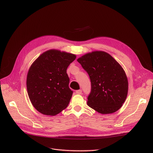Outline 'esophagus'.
<instances>
[{
    "label": "esophagus",
    "instance_id": "esophagus-1",
    "mask_svg": "<svg viewBox=\"0 0 153 153\" xmlns=\"http://www.w3.org/2000/svg\"><path fill=\"white\" fill-rule=\"evenodd\" d=\"M76 93L77 94H82V90H81V89L77 90V91H76Z\"/></svg>",
    "mask_w": 153,
    "mask_h": 153
}]
</instances>
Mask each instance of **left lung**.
Here are the masks:
<instances>
[{"label": "left lung", "instance_id": "8db88e82", "mask_svg": "<svg viewBox=\"0 0 153 153\" xmlns=\"http://www.w3.org/2000/svg\"><path fill=\"white\" fill-rule=\"evenodd\" d=\"M77 61L91 79L87 105L102 114L114 113L121 108L127 97L128 82L120 64L101 51L85 54Z\"/></svg>", "mask_w": 153, "mask_h": 153}]
</instances>
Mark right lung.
I'll list each match as a JSON object with an SVG mask.
<instances>
[{
  "label": "right lung",
  "mask_w": 153,
  "mask_h": 153,
  "mask_svg": "<svg viewBox=\"0 0 153 153\" xmlns=\"http://www.w3.org/2000/svg\"><path fill=\"white\" fill-rule=\"evenodd\" d=\"M75 54L50 50L40 55L30 66L27 77L28 97L40 113L54 116L65 109L73 91L66 72Z\"/></svg>",
  "instance_id": "obj_1"
}]
</instances>
